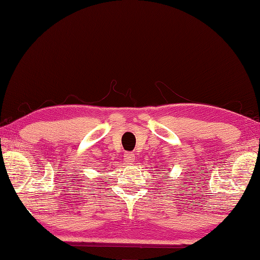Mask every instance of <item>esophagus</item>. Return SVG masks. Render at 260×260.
<instances>
[{"label":"esophagus","instance_id":"esophagus-1","mask_svg":"<svg viewBox=\"0 0 260 260\" xmlns=\"http://www.w3.org/2000/svg\"><path fill=\"white\" fill-rule=\"evenodd\" d=\"M123 160H125V162L127 163V164H129V163H132V162H134V152H131V151H127V152H125V154H123Z\"/></svg>","mask_w":260,"mask_h":260}]
</instances>
